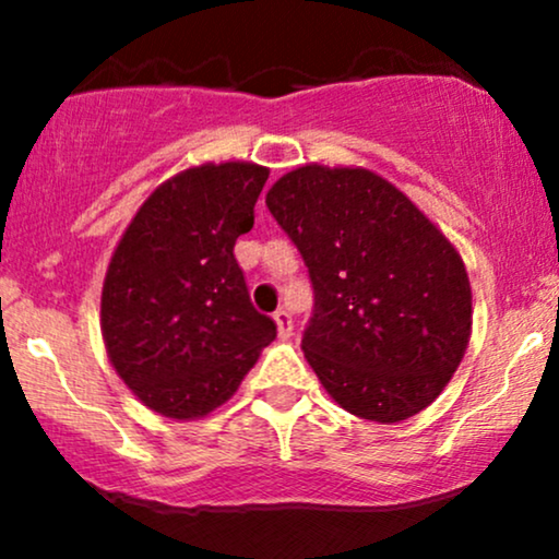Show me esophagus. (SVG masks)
Listing matches in <instances>:
<instances>
[{"instance_id":"obj_1","label":"esophagus","mask_w":559,"mask_h":559,"mask_svg":"<svg viewBox=\"0 0 559 559\" xmlns=\"http://www.w3.org/2000/svg\"><path fill=\"white\" fill-rule=\"evenodd\" d=\"M273 320H275V325H278V338H288V336H292V331H294V320H292V316H288L286 310H278V312H275Z\"/></svg>"}]
</instances>
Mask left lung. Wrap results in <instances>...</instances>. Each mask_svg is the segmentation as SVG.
<instances>
[{"label":"left lung","instance_id":"left-lung-1","mask_svg":"<svg viewBox=\"0 0 559 559\" xmlns=\"http://www.w3.org/2000/svg\"><path fill=\"white\" fill-rule=\"evenodd\" d=\"M265 204L316 288L301 352L357 418L402 423L452 381L473 331L465 262L404 191L355 165L307 163Z\"/></svg>","mask_w":559,"mask_h":559}]
</instances>
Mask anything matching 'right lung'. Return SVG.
Listing matches in <instances>:
<instances>
[{
    "instance_id": "add662e5",
    "label": "right lung",
    "mask_w": 559,
    "mask_h": 559,
    "mask_svg": "<svg viewBox=\"0 0 559 559\" xmlns=\"http://www.w3.org/2000/svg\"><path fill=\"white\" fill-rule=\"evenodd\" d=\"M267 176L265 165L241 159L176 173L115 247L102 284V338L115 373L165 418L199 420L226 404L275 338L234 258Z\"/></svg>"
}]
</instances>
